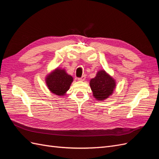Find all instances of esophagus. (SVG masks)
<instances>
[{"label":"esophagus","instance_id":"obj_1","mask_svg":"<svg viewBox=\"0 0 159 159\" xmlns=\"http://www.w3.org/2000/svg\"><path fill=\"white\" fill-rule=\"evenodd\" d=\"M85 78H86L85 75H82V77H81V78H78V81H84V80H85Z\"/></svg>","mask_w":159,"mask_h":159}]
</instances>
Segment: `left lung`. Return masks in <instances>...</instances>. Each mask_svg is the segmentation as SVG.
I'll list each match as a JSON object with an SVG mask.
<instances>
[{
  "label": "left lung",
  "mask_w": 159,
  "mask_h": 159,
  "mask_svg": "<svg viewBox=\"0 0 159 159\" xmlns=\"http://www.w3.org/2000/svg\"><path fill=\"white\" fill-rule=\"evenodd\" d=\"M89 85L93 97L97 100L103 101L113 93L116 81L104 70H101L90 80Z\"/></svg>",
  "instance_id": "obj_1"
}]
</instances>
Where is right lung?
Segmentation results:
<instances>
[{"label":"right lung","instance_id":"right-lung-1","mask_svg":"<svg viewBox=\"0 0 159 159\" xmlns=\"http://www.w3.org/2000/svg\"><path fill=\"white\" fill-rule=\"evenodd\" d=\"M46 84L49 90L55 95H65L73 82V78L66 73L65 69L57 68L46 77Z\"/></svg>","mask_w":159,"mask_h":159}]
</instances>
